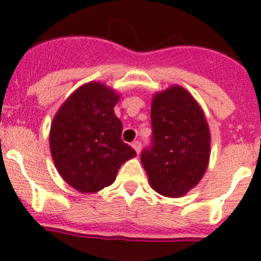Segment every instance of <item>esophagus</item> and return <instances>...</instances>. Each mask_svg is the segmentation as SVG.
<instances>
[{
    "instance_id": "34e87169",
    "label": "esophagus",
    "mask_w": 261,
    "mask_h": 261,
    "mask_svg": "<svg viewBox=\"0 0 261 261\" xmlns=\"http://www.w3.org/2000/svg\"><path fill=\"white\" fill-rule=\"evenodd\" d=\"M133 148L135 149L136 153H140V149H142V143H140L139 140H135V142L133 143Z\"/></svg>"
}]
</instances>
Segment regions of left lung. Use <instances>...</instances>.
<instances>
[{
    "mask_svg": "<svg viewBox=\"0 0 261 261\" xmlns=\"http://www.w3.org/2000/svg\"><path fill=\"white\" fill-rule=\"evenodd\" d=\"M151 122L152 145L140 156L149 185L166 198L185 196L210 164L211 133L203 109L174 84L153 95Z\"/></svg>",
    "mask_w": 261,
    "mask_h": 261,
    "instance_id": "obj_1",
    "label": "left lung"
}]
</instances>
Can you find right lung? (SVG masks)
<instances>
[{"instance_id": "right-lung-1", "label": "right lung", "mask_w": 261, "mask_h": 261, "mask_svg": "<svg viewBox=\"0 0 261 261\" xmlns=\"http://www.w3.org/2000/svg\"><path fill=\"white\" fill-rule=\"evenodd\" d=\"M121 95L100 82L75 90L50 125L51 159L62 179L82 194H93L116 180L122 164L136 152L121 139L114 114Z\"/></svg>"}]
</instances>
